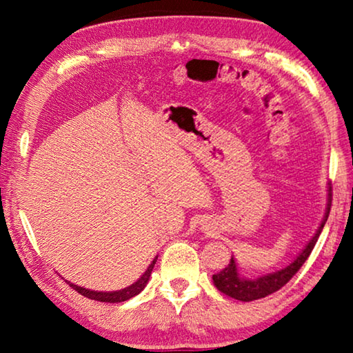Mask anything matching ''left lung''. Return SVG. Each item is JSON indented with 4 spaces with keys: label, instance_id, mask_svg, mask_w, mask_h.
<instances>
[{
    "label": "left lung",
    "instance_id": "1",
    "mask_svg": "<svg viewBox=\"0 0 353 353\" xmlns=\"http://www.w3.org/2000/svg\"><path fill=\"white\" fill-rule=\"evenodd\" d=\"M330 205H332V187L328 185L327 187V207H325V213L324 218H322L321 224L316 230V234L312 236V240L307 243V246L303 248L299 255L292 260L288 266L282 268V270H277L270 274H265V276L255 277V279H249L244 277L240 274V270H238V265L232 255L230 263L227 265L223 271H219L218 274H213V283L216 288L224 292L225 296L234 297L236 301L241 302H250V301H256V299L266 297L272 294V292L279 291L283 285H286L292 279V276L301 270V266L305 263V260L312 254V250L314 248L316 241L321 235L322 229H324L325 221L328 218V213H330Z\"/></svg>",
    "mask_w": 353,
    "mask_h": 353
}]
</instances>
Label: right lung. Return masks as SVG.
I'll use <instances>...</instances> for the list:
<instances>
[{
    "label": "right lung",
    "instance_id": "1",
    "mask_svg": "<svg viewBox=\"0 0 353 353\" xmlns=\"http://www.w3.org/2000/svg\"><path fill=\"white\" fill-rule=\"evenodd\" d=\"M159 256V255H157ZM157 256L151 261V265L148 266V270L141 274V276L135 280L132 285L126 286V288H121V290H117V291H94V290H87L83 288V286H77L74 283H70L68 280L67 282L70 283V286L73 290H76L79 294L85 296L88 299H93V301H98V302H109V303H118V302H124V301H129V299H132L134 296L140 294V292L145 290V286L149 282V277H151V272L154 270V265L155 261H157Z\"/></svg>",
    "mask_w": 353,
    "mask_h": 353
}]
</instances>
